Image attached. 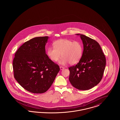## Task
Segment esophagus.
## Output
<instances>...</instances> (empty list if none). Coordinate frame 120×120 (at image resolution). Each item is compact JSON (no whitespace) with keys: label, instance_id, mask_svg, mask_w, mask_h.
<instances>
[{"label":"esophagus","instance_id":"obj_1","mask_svg":"<svg viewBox=\"0 0 120 120\" xmlns=\"http://www.w3.org/2000/svg\"><path fill=\"white\" fill-rule=\"evenodd\" d=\"M60 68L61 70H63V69H64V68L63 67H62V66H60Z\"/></svg>","mask_w":120,"mask_h":120}]
</instances>
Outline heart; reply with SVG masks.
Listing matches in <instances>:
<instances>
[{
    "mask_svg": "<svg viewBox=\"0 0 120 120\" xmlns=\"http://www.w3.org/2000/svg\"><path fill=\"white\" fill-rule=\"evenodd\" d=\"M53 45L47 49V54L53 62L57 61L62 55L63 57L59 61L60 64L64 65L69 63L71 65H74L81 58L83 47L79 41L60 39L55 41Z\"/></svg>",
    "mask_w": 120,
    "mask_h": 120,
    "instance_id": "obj_1",
    "label": "heart"
}]
</instances>
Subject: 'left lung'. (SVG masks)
Wrapping results in <instances>:
<instances>
[{"mask_svg":"<svg viewBox=\"0 0 120 120\" xmlns=\"http://www.w3.org/2000/svg\"><path fill=\"white\" fill-rule=\"evenodd\" d=\"M77 35H80L84 50L80 61L69 68V80L75 88L85 90L96 86L102 80L106 66V57L96 41L84 34Z\"/></svg>","mask_w":120,"mask_h":120,"instance_id":"1","label":"left lung"}]
</instances>
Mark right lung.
<instances>
[{
	"instance_id": "1",
	"label": "right lung",
	"mask_w": 120,
	"mask_h": 120,
	"mask_svg": "<svg viewBox=\"0 0 120 120\" xmlns=\"http://www.w3.org/2000/svg\"><path fill=\"white\" fill-rule=\"evenodd\" d=\"M48 36L35 37L25 42L15 54L14 77L27 91L34 94L47 91L60 71L59 66L46 54Z\"/></svg>"
}]
</instances>
